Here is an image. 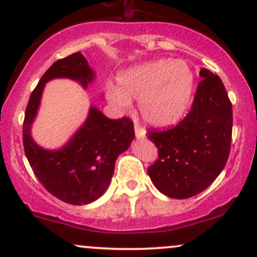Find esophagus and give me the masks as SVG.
Masks as SVG:
<instances>
[{
    "label": "esophagus",
    "instance_id": "obj_1",
    "mask_svg": "<svg viewBox=\"0 0 257 257\" xmlns=\"http://www.w3.org/2000/svg\"><path fill=\"white\" fill-rule=\"evenodd\" d=\"M134 129H135V135H137L138 139L145 138L146 132H145V129L141 128V125H139L138 123H135V124H134Z\"/></svg>",
    "mask_w": 257,
    "mask_h": 257
}]
</instances>
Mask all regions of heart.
Masks as SVG:
<instances>
[{
    "label": "heart",
    "instance_id": "obj_1",
    "mask_svg": "<svg viewBox=\"0 0 257 257\" xmlns=\"http://www.w3.org/2000/svg\"><path fill=\"white\" fill-rule=\"evenodd\" d=\"M119 88H108V98L120 106L139 100L144 120L153 126L178 123L192 96L194 72L184 60L159 59L131 67L117 78Z\"/></svg>",
    "mask_w": 257,
    "mask_h": 257
}]
</instances>
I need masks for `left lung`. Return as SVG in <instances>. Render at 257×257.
Wrapping results in <instances>:
<instances>
[{
	"mask_svg": "<svg viewBox=\"0 0 257 257\" xmlns=\"http://www.w3.org/2000/svg\"><path fill=\"white\" fill-rule=\"evenodd\" d=\"M190 111L173 128L150 129L158 149L147 173L159 192L185 199L204 191L225 168L232 141V104L217 75L202 69Z\"/></svg>",
	"mask_w": 257,
	"mask_h": 257,
	"instance_id": "left-lung-1",
	"label": "left lung"
}]
</instances>
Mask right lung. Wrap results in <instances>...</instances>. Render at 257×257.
<instances>
[{
	"mask_svg": "<svg viewBox=\"0 0 257 257\" xmlns=\"http://www.w3.org/2000/svg\"><path fill=\"white\" fill-rule=\"evenodd\" d=\"M53 78H71L87 88L94 79V72L81 53L59 59L44 72L26 106L23 123L24 151L32 172L49 193L69 204H88L107 188L117 157L135 138L134 124L128 117L107 118L91 106L84 124L63 149H42L32 140L30 128L44 84Z\"/></svg>",
	"mask_w": 257,
	"mask_h": 257,
	"instance_id": "obj_1",
	"label": "right lung"
}]
</instances>
